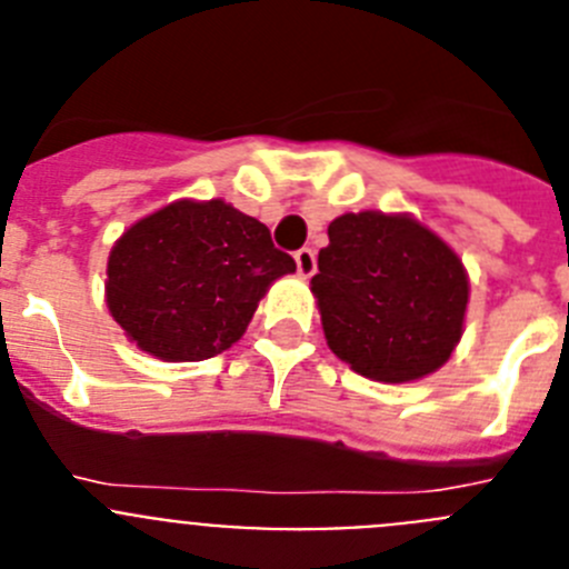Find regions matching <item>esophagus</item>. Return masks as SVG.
<instances>
[{"label": "esophagus", "instance_id": "1", "mask_svg": "<svg viewBox=\"0 0 569 569\" xmlns=\"http://www.w3.org/2000/svg\"><path fill=\"white\" fill-rule=\"evenodd\" d=\"M296 270H299V276H305V279H310V276L316 273V253L310 248H301L296 250Z\"/></svg>", "mask_w": 569, "mask_h": 569}]
</instances>
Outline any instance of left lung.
I'll list each match as a JSON object with an SVG mask.
<instances>
[{"label": "left lung", "instance_id": "1", "mask_svg": "<svg viewBox=\"0 0 569 569\" xmlns=\"http://www.w3.org/2000/svg\"><path fill=\"white\" fill-rule=\"evenodd\" d=\"M310 279L330 350L376 381L425 379L456 350L470 284L453 248L413 216L333 219Z\"/></svg>", "mask_w": 569, "mask_h": 569}]
</instances>
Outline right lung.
Instances as JSON below:
<instances>
[{
  "mask_svg": "<svg viewBox=\"0 0 569 569\" xmlns=\"http://www.w3.org/2000/svg\"><path fill=\"white\" fill-rule=\"evenodd\" d=\"M293 270L259 219L222 199H182L124 230L110 250L104 293L139 350L202 361L236 345L261 296Z\"/></svg>",
  "mask_w": 569,
  "mask_h": 569,
  "instance_id": "right-lung-1",
  "label": "right lung"
}]
</instances>
